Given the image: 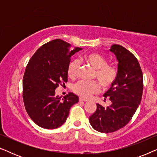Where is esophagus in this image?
<instances>
[{
	"instance_id": "obj_1",
	"label": "esophagus",
	"mask_w": 157,
	"mask_h": 157,
	"mask_svg": "<svg viewBox=\"0 0 157 157\" xmlns=\"http://www.w3.org/2000/svg\"><path fill=\"white\" fill-rule=\"evenodd\" d=\"M79 101H84V102L88 101V100L86 99V98H82V97L79 98Z\"/></svg>"
}]
</instances>
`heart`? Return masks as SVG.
Segmentation results:
<instances>
[{
    "label": "heart",
    "mask_w": 157,
    "mask_h": 157,
    "mask_svg": "<svg viewBox=\"0 0 157 157\" xmlns=\"http://www.w3.org/2000/svg\"><path fill=\"white\" fill-rule=\"evenodd\" d=\"M83 61L94 68L93 78L97 79L100 84L105 89L114 84L118 77V69L112 64H108L103 56L97 53H89L81 58ZM79 70V63L77 60H73L68 63L67 74L71 78H76ZM73 90L76 94L83 98H89L92 94L100 90V85L97 81H80L74 86Z\"/></svg>",
    "instance_id": "b5f03b06"
}]
</instances>
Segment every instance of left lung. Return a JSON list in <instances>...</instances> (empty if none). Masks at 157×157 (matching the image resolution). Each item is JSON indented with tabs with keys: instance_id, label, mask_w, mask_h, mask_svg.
I'll use <instances>...</instances> for the list:
<instances>
[{
	"instance_id": "1",
	"label": "left lung",
	"mask_w": 157,
	"mask_h": 157,
	"mask_svg": "<svg viewBox=\"0 0 157 157\" xmlns=\"http://www.w3.org/2000/svg\"><path fill=\"white\" fill-rule=\"evenodd\" d=\"M119 61L118 77L114 84L104 94L111 101L97 109L89 117L92 127L101 133H111L126 126L136 112L143 93V74L138 60L129 51L118 44L111 46Z\"/></svg>"
}]
</instances>
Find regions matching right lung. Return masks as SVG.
Returning a JSON list of instances; mask_svg holds the SVG:
<instances>
[{
	"instance_id": "obj_1",
	"label": "right lung",
	"mask_w": 157,
	"mask_h": 157,
	"mask_svg": "<svg viewBox=\"0 0 157 157\" xmlns=\"http://www.w3.org/2000/svg\"><path fill=\"white\" fill-rule=\"evenodd\" d=\"M81 49L56 39L40 46L30 59L23 79V99L30 118L40 127L61 126L71 107L78 101V96L71 92L61 100L55 96V90L67 82L71 57Z\"/></svg>"
}]
</instances>
